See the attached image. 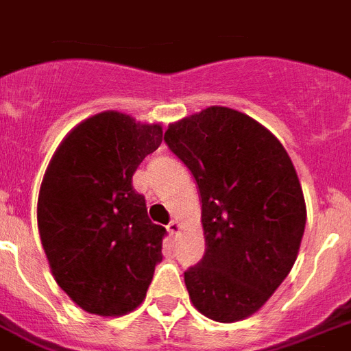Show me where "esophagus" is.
<instances>
[{"label": "esophagus", "mask_w": 351, "mask_h": 351, "mask_svg": "<svg viewBox=\"0 0 351 351\" xmlns=\"http://www.w3.org/2000/svg\"><path fill=\"white\" fill-rule=\"evenodd\" d=\"M180 230H182V226L178 221H171L169 225H167V232H169L171 235H176Z\"/></svg>", "instance_id": "1"}]
</instances>
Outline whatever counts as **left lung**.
Segmentation results:
<instances>
[{"label":"left lung","mask_w":351,"mask_h":351,"mask_svg":"<svg viewBox=\"0 0 351 351\" xmlns=\"http://www.w3.org/2000/svg\"><path fill=\"white\" fill-rule=\"evenodd\" d=\"M164 141L198 184L205 255L184 273L203 316H252L289 275L307 208L285 148L239 110L208 107L171 123Z\"/></svg>","instance_id":"left-lung-1"}]
</instances>
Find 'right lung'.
Listing matches in <instances>:
<instances>
[{
    "label": "right lung",
    "mask_w": 351,
    "mask_h": 351,
    "mask_svg": "<svg viewBox=\"0 0 351 351\" xmlns=\"http://www.w3.org/2000/svg\"><path fill=\"white\" fill-rule=\"evenodd\" d=\"M162 126L116 110L82 121L40 184L37 223L57 284L84 311L123 316L146 298L166 228L152 223L132 176Z\"/></svg>",
    "instance_id": "obj_1"
}]
</instances>
